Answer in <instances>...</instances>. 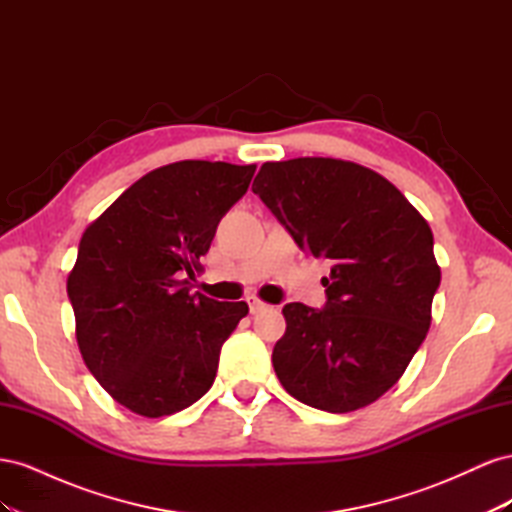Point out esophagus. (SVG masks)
<instances>
[{
  "label": "esophagus",
  "instance_id": "34e87169",
  "mask_svg": "<svg viewBox=\"0 0 512 512\" xmlns=\"http://www.w3.org/2000/svg\"><path fill=\"white\" fill-rule=\"evenodd\" d=\"M247 303H250V314H260V312H267V309L271 307L269 303L260 301L258 297H250V299H247Z\"/></svg>",
  "mask_w": 512,
  "mask_h": 512
}]
</instances>
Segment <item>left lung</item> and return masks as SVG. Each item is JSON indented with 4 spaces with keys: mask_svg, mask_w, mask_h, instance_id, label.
Instances as JSON below:
<instances>
[{
    "mask_svg": "<svg viewBox=\"0 0 512 512\" xmlns=\"http://www.w3.org/2000/svg\"><path fill=\"white\" fill-rule=\"evenodd\" d=\"M301 250L331 262L327 307L288 303L273 369L303 404L344 414L404 376L440 286L427 220L395 185L348 160L265 162L252 185Z\"/></svg>",
    "mask_w": 512,
    "mask_h": 512,
    "instance_id": "left-lung-1",
    "label": "left lung"
}]
</instances>
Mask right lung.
Segmentation results:
<instances>
[{
	"label": "right lung",
	"mask_w": 512,
	"mask_h": 512,
	"mask_svg": "<svg viewBox=\"0 0 512 512\" xmlns=\"http://www.w3.org/2000/svg\"><path fill=\"white\" fill-rule=\"evenodd\" d=\"M254 170L207 160L160 166L85 228L68 275L76 344L130 412L168 416L211 389L222 344L250 309L190 288Z\"/></svg>",
	"instance_id": "obj_1"
}]
</instances>
